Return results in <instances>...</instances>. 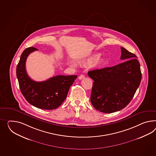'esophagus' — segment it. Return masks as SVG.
I'll list each match as a JSON object with an SVG mask.
<instances>
[{
  "mask_svg": "<svg viewBox=\"0 0 156 156\" xmlns=\"http://www.w3.org/2000/svg\"><path fill=\"white\" fill-rule=\"evenodd\" d=\"M84 77H85V76L84 75H80V76H79V79L81 80V79H84Z\"/></svg>",
  "mask_w": 156,
  "mask_h": 156,
  "instance_id": "obj_1",
  "label": "esophagus"
}]
</instances>
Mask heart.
Here are the masks:
<instances>
[{"instance_id":"1","label":"heart","mask_w":156,"mask_h":156,"mask_svg":"<svg viewBox=\"0 0 156 156\" xmlns=\"http://www.w3.org/2000/svg\"><path fill=\"white\" fill-rule=\"evenodd\" d=\"M100 58V55L99 54H96L94 55L91 57L90 59H89L87 62V63L88 64H91L94 62H97V60H99V59Z\"/></svg>"}]
</instances>
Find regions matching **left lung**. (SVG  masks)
<instances>
[{"mask_svg":"<svg viewBox=\"0 0 156 156\" xmlns=\"http://www.w3.org/2000/svg\"><path fill=\"white\" fill-rule=\"evenodd\" d=\"M120 59L123 63L112 67L88 72L93 83L90 101L96 110L104 113L119 111L127 106L135 95L141 80L137 56L122 47Z\"/></svg>","mask_w":156,"mask_h":156,"instance_id":"1","label":"left lung"}]
</instances>
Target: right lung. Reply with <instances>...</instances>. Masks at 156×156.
Wrapping results in <instances>:
<instances>
[{"label":"right lung","mask_w":156,"mask_h":156,"mask_svg":"<svg viewBox=\"0 0 156 156\" xmlns=\"http://www.w3.org/2000/svg\"><path fill=\"white\" fill-rule=\"evenodd\" d=\"M36 50L38 49L35 48H28L20 56L16 68L20 90L28 102L36 108L55 109L66 100L70 87L77 76L57 75L41 82L32 80L27 74L25 63L28 55Z\"/></svg>","instance_id":"1"}]
</instances>
